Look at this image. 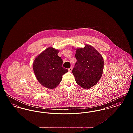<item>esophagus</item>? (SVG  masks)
<instances>
[{"label":"esophagus","instance_id":"obj_1","mask_svg":"<svg viewBox=\"0 0 133 133\" xmlns=\"http://www.w3.org/2000/svg\"><path fill=\"white\" fill-rule=\"evenodd\" d=\"M68 70H69V72H71V71H72V67L68 69Z\"/></svg>","mask_w":133,"mask_h":133}]
</instances>
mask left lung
Masks as SVG:
<instances>
[{
    "label": "left lung",
    "instance_id": "1",
    "mask_svg": "<svg viewBox=\"0 0 133 133\" xmlns=\"http://www.w3.org/2000/svg\"><path fill=\"white\" fill-rule=\"evenodd\" d=\"M76 50L77 62L72 70L77 84L82 88L89 89L101 79L104 69V60L101 54L94 47L85 45L84 48Z\"/></svg>",
    "mask_w": 133,
    "mask_h": 133
}]
</instances>
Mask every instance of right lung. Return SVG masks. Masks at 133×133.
Returning a JSON list of instances; mask_svg holds the SVG:
<instances>
[{
    "instance_id": "right-lung-1",
    "label": "right lung",
    "mask_w": 133,
    "mask_h": 133,
    "mask_svg": "<svg viewBox=\"0 0 133 133\" xmlns=\"http://www.w3.org/2000/svg\"><path fill=\"white\" fill-rule=\"evenodd\" d=\"M59 50L49 47L36 57L33 69L39 83L47 88H56L61 82L62 75L68 70L62 67L63 61L58 56Z\"/></svg>"
}]
</instances>
